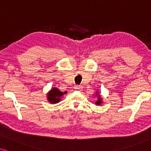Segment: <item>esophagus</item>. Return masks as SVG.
Masks as SVG:
<instances>
[{"label":"esophagus","mask_w":151,"mask_h":151,"mask_svg":"<svg viewBox=\"0 0 151 151\" xmlns=\"http://www.w3.org/2000/svg\"><path fill=\"white\" fill-rule=\"evenodd\" d=\"M83 88V86L81 85H79V86H76L74 87V89L78 90V91H81Z\"/></svg>","instance_id":"esophagus-1"}]
</instances>
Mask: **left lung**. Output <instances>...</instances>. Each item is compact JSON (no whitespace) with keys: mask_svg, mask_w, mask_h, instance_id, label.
<instances>
[{"mask_svg":"<svg viewBox=\"0 0 151 151\" xmlns=\"http://www.w3.org/2000/svg\"><path fill=\"white\" fill-rule=\"evenodd\" d=\"M97 96V101H96V102L95 103L96 105H100L102 103V98H101V96L99 95V93H96V97Z\"/></svg>","mask_w":151,"mask_h":151,"instance_id":"8db88e82","label":"left lung"}]
</instances>
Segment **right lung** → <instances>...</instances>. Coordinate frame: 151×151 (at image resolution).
Instances as JSON below:
<instances>
[{"label":"right lung","instance_id":"add662e5","mask_svg":"<svg viewBox=\"0 0 151 151\" xmlns=\"http://www.w3.org/2000/svg\"><path fill=\"white\" fill-rule=\"evenodd\" d=\"M65 93H67V91L62 92L58 88L54 87L47 93V99L50 103L55 104L60 102L61 97Z\"/></svg>","mask_w":151,"mask_h":151}]
</instances>
